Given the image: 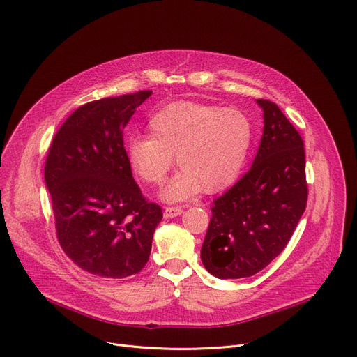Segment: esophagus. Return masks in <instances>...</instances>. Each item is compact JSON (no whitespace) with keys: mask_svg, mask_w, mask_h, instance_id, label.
<instances>
[{"mask_svg":"<svg viewBox=\"0 0 357 357\" xmlns=\"http://www.w3.org/2000/svg\"><path fill=\"white\" fill-rule=\"evenodd\" d=\"M183 213V208L180 206H173V207H166L164 208V218H173V217H177Z\"/></svg>","mask_w":357,"mask_h":357,"instance_id":"1","label":"esophagus"}]
</instances>
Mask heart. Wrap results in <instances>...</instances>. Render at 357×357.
<instances>
[{"label": "heart", "instance_id": "b5f03b06", "mask_svg": "<svg viewBox=\"0 0 357 357\" xmlns=\"http://www.w3.org/2000/svg\"><path fill=\"white\" fill-rule=\"evenodd\" d=\"M149 137L126 143V158L134 176L158 185L173 157L180 170L161 191L166 202L207 195L230 187L243 172L253 143V124L237 108L196 101H174L147 123Z\"/></svg>", "mask_w": 357, "mask_h": 357}]
</instances>
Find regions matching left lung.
Instances as JSON below:
<instances>
[{
	"label": "left lung",
	"mask_w": 357,
	"mask_h": 357,
	"mask_svg": "<svg viewBox=\"0 0 357 357\" xmlns=\"http://www.w3.org/2000/svg\"><path fill=\"white\" fill-rule=\"evenodd\" d=\"M263 109L259 151L245 173L214 200L202 261L218 279L249 278L276 259L293 236L307 204L305 143L282 109Z\"/></svg>",
	"instance_id": "1"
}]
</instances>
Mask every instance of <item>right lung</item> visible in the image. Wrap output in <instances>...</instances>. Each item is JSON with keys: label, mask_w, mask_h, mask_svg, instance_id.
<instances>
[{"label": "right lung", "mask_w": 357, "mask_h": 357, "mask_svg": "<svg viewBox=\"0 0 357 357\" xmlns=\"http://www.w3.org/2000/svg\"><path fill=\"white\" fill-rule=\"evenodd\" d=\"M153 91L78 107L50 146L44 178L57 237L84 271L124 279L150 257L161 207L147 202L127 164L123 130Z\"/></svg>", "instance_id": "add662e5"}]
</instances>
